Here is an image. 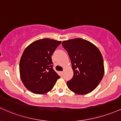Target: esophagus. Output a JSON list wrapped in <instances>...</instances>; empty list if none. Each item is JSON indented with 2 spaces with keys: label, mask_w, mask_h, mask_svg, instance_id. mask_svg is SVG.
I'll return each mask as SVG.
<instances>
[{
  "label": "esophagus",
  "mask_w": 121,
  "mask_h": 121,
  "mask_svg": "<svg viewBox=\"0 0 121 121\" xmlns=\"http://www.w3.org/2000/svg\"><path fill=\"white\" fill-rule=\"evenodd\" d=\"M63 74V71H61L60 72V74H61V75H62V74Z\"/></svg>",
  "instance_id": "1"
}]
</instances>
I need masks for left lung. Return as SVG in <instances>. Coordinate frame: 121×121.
<instances>
[{"mask_svg":"<svg viewBox=\"0 0 121 121\" xmlns=\"http://www.w3.org/2000/svg\"><path fill=\"white\" fill-rule=\"evenodd\" d=\"M62 45L67 51L74 75L67 81L69 89L77 94H86L93 91L104 75L102 54L93 43L81 38L65 40Z\"/></svg>","mask_w":121,"mask_h":121,"instance_id":"8db88e82","label":"left lung"}]
</instances>
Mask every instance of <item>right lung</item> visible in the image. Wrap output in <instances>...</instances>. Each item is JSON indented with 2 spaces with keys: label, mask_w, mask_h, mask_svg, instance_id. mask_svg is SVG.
Segmentation results:
<instances>
[{
  "label": "right lung",
  "mask_w": 121,
  "mask_h": 121,
  "mask_svg": "<svg viewBox=\"0 0 121 121\" xmlns=\"http://www.w3.org/2000/svg\"><path fill=\"white\" fill-rule=\"evenodd\" d=\"M60 41L48 38L34 42L24 50L19 63L20 78L27 90L42 94L53 88L60 78L54 71L51 59Z\"/></svg>",
  "instance_id": "right-lung-1"
}]
</instances>
